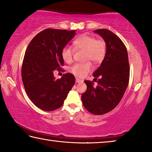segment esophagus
I'll use <instances>...</instances> for the list:
<instances>
[{"label":"esophagus","mask_w":152,"mask_h":152,"mask_svg":"<svg viewBox=\"0 0 152 152\" xmlns=\"http://www.w3.org/2000/svg\"><path fill=\"white\" fill-rule=\"evenodd\" d=\"M82 82H83V80H80V78H76V83H82Z\"/></svg>","instance_id":"1"}]
</instances>
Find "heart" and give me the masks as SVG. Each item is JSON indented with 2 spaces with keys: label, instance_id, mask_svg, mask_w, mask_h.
I'll list each match as a JSON object with an SVG mask.
<instances>
[{
  "label": "heart",
  "instance_id": "obj_1",
  "mask_svg": "<svg viewBox=\"0 0 152 152\" xmlns=\"http://www.w3.org/2000/svg\"><path fill=\"white\" fill-rule=\"evenodd\" d=\"M74 49L85 50V59L91 60L95 64H99L103 61L106 54V43L103 40L96 39L95 37L83 34L73 41ZM71 46L66 45L62 49L61 57L65 62L71 63L73 60L74 50ZM93 67L91 63L76 64L70 68V72L78 77H84L88 72L92 71Z\"/></svg>",
  "mask_w": 152,
  "mask_h": 152
}]
</instances>
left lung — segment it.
<instances>
[{
	"label": "left lung",
	"instance_id": "8db88e82",
	"mask_svg": "<svg viewBox=\"0 0 152 152\" xmlns=\"http://www.w3.org/2000/svg\"><path fill=\"white\" fill-rule=\"evenodd\" d=\"M106 43L107 50L100 66L93 72L96 87L93 83L85 80L87 88L82 95L84 107L91 114L103 115L118 105L128 86L130 68L128 53L118 37L107 29L94 31Z\"/></svg>",
	"mask_w": 152,
	"mask_h": 152
}]
</instances>
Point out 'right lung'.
<instances>
[{"mask_svg": "<svg viewBox=\"0 0 152 152\" xmlns=\"http://www.w3.org/2000/svg\"><path fill=\"white\" fill-rule=\"evenodd\" d=\"M75 30L48 28L36 35L29 43L21 67L26 92L36 106L53 111L64 104L75 84V77L64 74L55 79L53 72L62 70V49L74 37Z\"/></svg>", "mask_w": 152, "mask_h": 152, "instance_id": "1", "label": "right lung"}]
</instances>
